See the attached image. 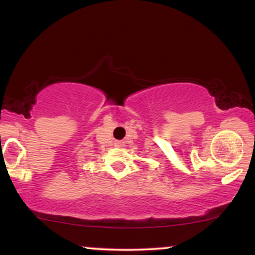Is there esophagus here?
Instances as JSON below:
<instances>
[{"mask_svg":"<svg viewBox=\"0 0 255 255\" xmlns=\"http://www.w3.org/2000/svg\"><path fill=\"white\" fill-rule=\"evenodd\" d=\"M115 146H116V147H124L125 142L124 141H116L115 142Z\"/></svg>","mask_w":255,"mask_h":255,"instance_id":"obj_1","label":"esophagus"}]
</instances>
